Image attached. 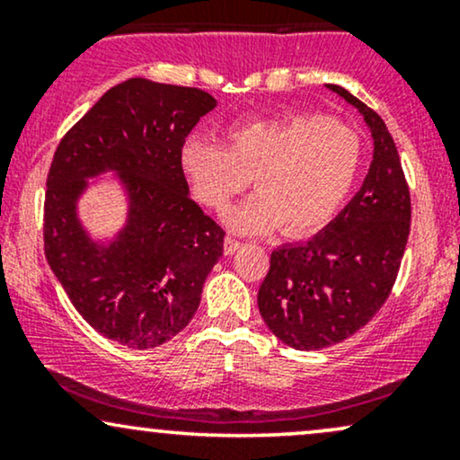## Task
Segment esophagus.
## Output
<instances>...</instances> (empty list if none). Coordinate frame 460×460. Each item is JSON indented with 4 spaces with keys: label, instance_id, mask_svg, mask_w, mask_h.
Segmentation results:
<instances>
[{
    "label": "esophagus",
    "instance_id": "1",
    "mask_svg": "<svg viewBox=\"0 0 460 460\" xmlns=\"http://www.w3.org/2000/svg\"><path fill=\"white\" fill-rule=\"evenodd\" d=\"M240 246H242V242L235 240V237H231V235L225 237V255H234Z\"/></svg>",
    "mask_w": 460,
    "mask_h": 460
}]
</instances>
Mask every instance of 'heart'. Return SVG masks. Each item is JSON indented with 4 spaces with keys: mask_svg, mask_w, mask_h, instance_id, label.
<instances>
[{
    "mask_svg": "<svg viewBox=\"0 0 460 460\" xmlns=\"http://www.w3.org/2000/svg\"><path fill=\"white\" fill-rule=\"evenodd\" d=\"M226 138L229 149L188 140L181 164L197 197L216 212L255 177L260 192L226 214L240 234H268L281 225L288 235L318 231L346 203L363 166L361 136L320 114L246 120Z\"/></svg>",
    "mask_w": 460,
    "mask_h": 460,
    "instance_id": "obj_1",
    "label": "heart"
}]
</instances>
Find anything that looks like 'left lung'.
I'll return each mask as SVG.
<instances>
[{
    "label": "left lung",
    "mask_w": 460,
    "mask_h": 460,
    "mask_svg": "<svg viewBox=\"0 0 460 460\" xmlns=\"http://www.w3.org/2000/svg\"><path fill=\"white\" fill-rule=\"evenodd\" d=\"M374 140V160L350 203L305 244L272 251L257 305L283 344L320 350L355 335L392 294L411 231V194L383 119L346 88Z\"/></svg>",
    "instance_id": "obj_1"
}]
</instances>
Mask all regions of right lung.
I'll use <instances>...</instances> for the list:
<instances>
[{
    "mask_svg": "<svg viewBox=\"0 0 460 460\" xmlns=\"http://www.w3.org/2000/svg\"><path fill=\"white\" fill-rule=\"evenodd\" d=\"M216 99L199 88L131 77L110 88L66 131L45 192V257L94 331L128 348H155L197 314L225 231L190 199L181 149ZM105 170L121 177L128 223L110 245L93 243L76 199Z\"/></svg>",
    "mask_w": 460,
    "mask_h": 460,
    "instance_id": "1",
    "label": "right lung"
}]
</instances>
